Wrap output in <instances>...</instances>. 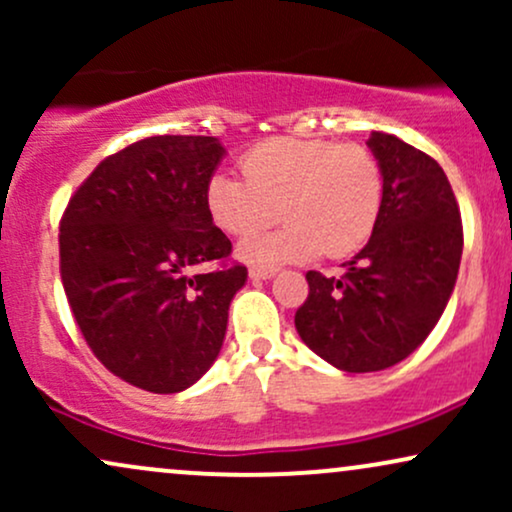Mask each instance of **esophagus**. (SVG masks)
<instances>
[{
    "instance_id": "1",
    "label": "esophagus",
    "mask_w": 512,
    "mask_h": 512,
    "mask_svg": "<svg viewBox=\"0 0 512 512\" xmlns=\"http://www.w3.org/2000/svg\"><path fill=\"white\" fill-rule=\"evenodd\" d=\"M250 279L252 281H267L272 279V276L276 274V269H267V267H250Z\"/></svg>"
}]
</instances>
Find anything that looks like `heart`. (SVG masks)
Instances as JSON below:
<instances>
[{"label":"heart","mask_w":512,"mask_h":512,"mask_svg":"<svg viewBox=\"0 0 512 512\" xmlns=\"http://www.w3.org/2000/svg\"><path fill=\"white\" fill-rule=\"evenodd\" d=\"M245 180L211 175L204 204L228 236L260 231L284 216L286 226L240 240V260L260 267L305 262L325 252L337 260L373 236L383 207V173L366 146L279 137L240 161Z\"/></svg>","instance_id":"heart-1"}]
</instances>
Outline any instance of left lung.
<instances>
[{"label":"left lung","instance_id":"obj_1","mask_svg":"<svg viewBox=\"0 0 512 512\" xmlns=\"http://www.w3.org/2000/svg\"><path fill=\"white\" fill-rule=\"evenodd\" d=\"M383 173V207L342 279L308 272L296 310L308 349L346 373L404 361L438 325L462 257V221L443 168L395 134L368 139Z\"/></svg>","mask_w":512,"mask_h":512}]
</instances>
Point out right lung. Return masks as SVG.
<instances>
[{"instance_id":"1","label":"right lung","mask_w":512,"mask_h":512,"mask_svg":"<svg viewBox=\"0 0 512 512\" xmlns=\"http://www.w3.org/2000/svg\"><path fill=\"white\" fill-rule=\"evenodd\" d=\"M226 156L216 137H149L101 161L60 223V272L86 344L110 373L156 395L187 390L211 368L228 308L248 281L226 260L204 187Z\"/></svg>"}]
</instances>
